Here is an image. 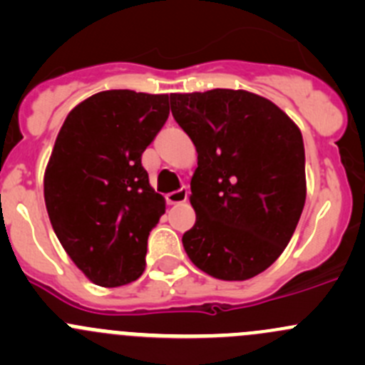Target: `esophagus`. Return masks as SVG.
Returning a JSON list of instances; mask_svg holds the SVG:
<instances>
[{
    "mask_svg": "<svg viewBox=\"0 0 365 365\" xmlns=\"http://www.w3.org/2000/svg\"><path fill=\"white\" fill-rule=\"evenodd\" d=\"M187 196H189V189H187L185 185H182L178 190L169 192L168 196H165V201H168L169 205H180L187 200Z\"/></svg>",
    "mask_w": 365,
    "mask_h": 365,
    "instance_id": "obj_1",
    "label": "esophagus"
}]
</instances>
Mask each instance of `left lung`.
Returning <instances> with one entry per match:
<instances>
[{"label":"left lung","mask_w":365,"mask_h":365,"mask_svg":"<svg viewBox=\"0 0 365 365\" xmlns=\"http://www.w3.org/2000/svg\"><path fill=\"white\" fill-rule=\"evenodd\" d=\"M171 113L192 139L196 224L183 247L200 270L245 281L292 240L305 203L304 139L275 104L244 90L173 93Z\"/></svg>","instance_id":"1"}]
</instances>
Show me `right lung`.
Wrapping results in <instances>:
<instances>
[{"mask_svg":"<svg viewBox=\"0 0 365 365\" xmlns=\"http://www.w3.org/2000/svg\"><path fill=\"white\" fill-rule=\"evenodd\" d=\"M169 116V95L109 90L65 120L43 178L51 224L95 284H128L145 272L148 235L165 212L141 157Z\"/></svg>","mask_w":365,"mask_h":365,"instance_id":"1","label":"right lung"}]
</instances>
